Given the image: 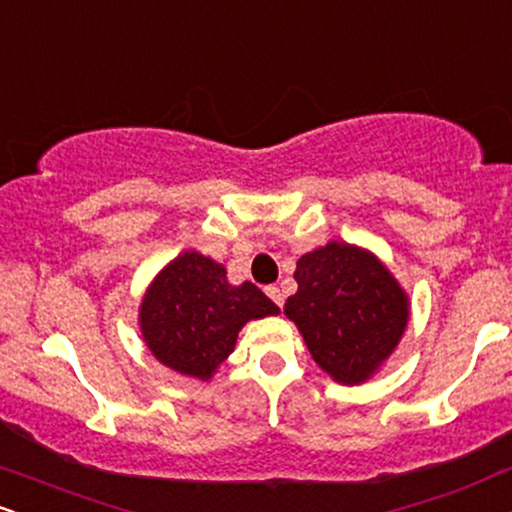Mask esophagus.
Here are the masks:
<instances>
[{"instance_id":"34e87169","label":"esophagus","mask_w":512,"mask_h":512,"mask_svg":"<svg viewBox=\"0 0 512 512\" xmlns=\"http://www.w3.org/2000/svg\"><path fill=\"white\" fill-rule=\"evenodd\" d=\"M264 291H267V295L274 300L276 305L283 307V293H281L279 286H267V288H264Z\"/></svg>"}]
</instances>
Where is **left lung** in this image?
<instances>
[{"mask_svg":"<svg viewBox=\"0 0 512 512\" xmlns=\"http://www.w3.org/2000/svg\"><path fill=\"white\" fill-rule=\"evenodd\" d=\"M293 276L283 312L317 365L338 384L367 381L408 326V295L372 252L336 240L300 257Z\"/></svg>","mask_w":512,"mask_h":512,"instance_id":"obj_1","label":"left lung"}]
</instances>
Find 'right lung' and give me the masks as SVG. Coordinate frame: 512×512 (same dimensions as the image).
I'll return each mask as SVG.
<instances>
[{
  "label": "right lung",
  "mask_w": 512,
  "mask_h": 512,
  "mask_svg": "<svg viewBox=\"0 0 512 512\" xmlns=\"http://www.w3.org/2000/svg\"><path fill=\"white\" fill-rule=\"evenodd\" d=\"M269 315L279 307L255 283L231 286L224 264L186 250L147 288L140 331L162 365L207 381L233 353L238 331Z\"/></svg>",
  "instance_id": "right-lung-1"
}]
</instances>
